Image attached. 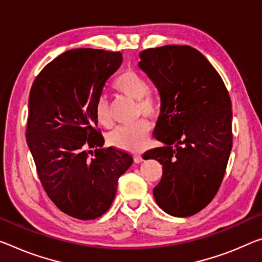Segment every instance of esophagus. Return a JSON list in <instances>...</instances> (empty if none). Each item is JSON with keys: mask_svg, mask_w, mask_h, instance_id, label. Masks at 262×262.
I'll list each match as a JSON object with an SVG mask.
<instances>
[{"mask_svg": "<svg viewBox=\"0 0 262 262\" xmlns=\"http://www.w3.org/2000/svg\"><path fill=\"white\" fill-rule=\"evenodd\" d=\"M134 161H135V163H141V162L143 161L142 156H141V154H135V155H134Z\"/></svg>", "mask_w": 262, "mask_h": 262, "instance_id": "34e87169", "label": "esophagus"}]
</instances>
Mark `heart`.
I'll use <instances>...</instances> for the list:
<instances>
[{
	"instance_id": "1",
	"label": "heart",
	"mask_w": 262,
	"mask_h": 262,
	"mask_svg": "<svg viewBox=\"0 0 262 262\" xmlns=\"http://www.w3.org/2000/svg\"><path fill=\"white\" fill-rule=\"evenodd\" d=\"M113 89L118 93L136 100V115L143 114L154 118L159 114L160 103L151 93H149V84L142 74L135 70H126L116 76L113 80ZM95 116L99 124L110 127L112 116L110 112V101L106 97H100L95 103ZM150 123L144 119H139L127 126H120L111 132L107 141L111 146L127 151H139L147 142Z\"/></svg>"
}]
</instances>
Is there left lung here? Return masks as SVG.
Here are the masks:
<instances>
[{
    "label": "left lung",
    "instance_id": "obj_1",
    "mask_svg": "<svg viewBox=\"0 0 262 262\" xmlns=\"http://www.w3.org/2000/svg\"><path fill=\"white\" fill-rule=\"evenodd\" d=\"M140 69L161 95L154 136L163 147L143 159L163 167L155 201L173 217L198 213L217 194L232 149V103L222 77L198 50L164 45L140 52Z\"/></svg>",
    "mask_w": 262,
    "mask_h": 262
}]
</instances>
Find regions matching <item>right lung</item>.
Instances as JSON below:
<instances>
[{"mask_svg":"<svg viewBox=\"0 0 262 262\" xmlns=\"http://www.w3.org/2000/svg\"><path fill=\"white\" fill-rule=\"evenodd\" d=\"M121 63L119 51L70 50L41 70L29 95L26 136L41 186L61 212L80 221L110 209L119 177L133 163L127 151L101 149L95 116L105 82Z\"/></svg>","mask_w":262,"mask_h":262,"instance_id":"1","label":"right lung"}]
</instances>
